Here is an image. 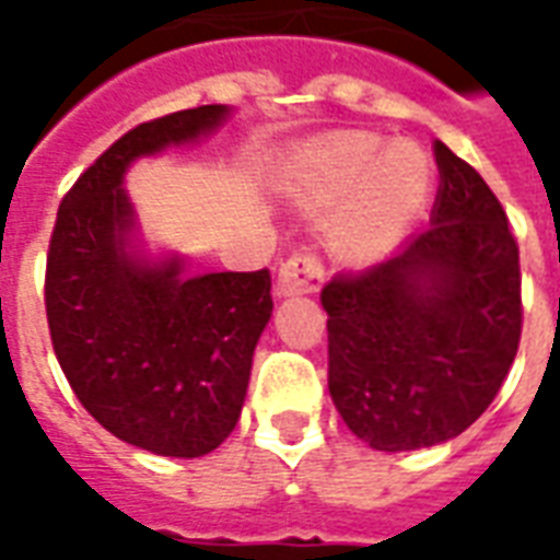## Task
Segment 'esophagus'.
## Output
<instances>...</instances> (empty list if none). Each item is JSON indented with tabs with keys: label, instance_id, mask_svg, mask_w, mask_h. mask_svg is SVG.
I'll list each match as a JSON object with an SVG mask.
<instances>
[{
	"label": "esophagus",
	"instance_id": "1",
	"mask_svg": "<svg viewBox=\"0 0 560 560\" xmlns=\"http://www.w3.org/2000/svg\"><path fill=\"white\" fill-rule=\"evenodd\" d=\"M320 284H324L320 260L312 252H300L281 264L279 279H276V296H303V293H315Z\"/></svg>",
	"mask_w": 560,
	"mask_h": 560
}]
</instances>
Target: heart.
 Wrapping results in <instances>:
<instances>
[{
	"label": "heart",
	"mask_w": 560,
	"mask_h": 560,
	"mask_svg": "<svg viewBox=\"0 0 560 560\" xmlns=\"http://www.w3.org/2000/svg\"><path fill=\"white\" fill-rule=\"evenodd\" d=\"M432 185V155L420 143H384L369 131H345L300 149L281 176L284 197L303 212L341 207L329 245L348 267H369L387 255L420 219Z\"/></svg>",
	"instance_id": "obj_1"
}]
</instances>
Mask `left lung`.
I'll use <instances>...</instances> for the list:
<instances>
[{"label":"left lung","mask_w":560,"mask_h":560,"mask_svg":"<svg viewBox=\"0 0 560 560\" xmlns=\"http://www.w3.org/2000/svg\"><path fill=\"white\" fill-rule=\"evenodd\" d=\"M434 161L429 228L387 264L320 291L332 405L384 453L465 432L498 396L522 336L518 245L504 209L441 140Z\"/></svg>","instance_id":"obj_1"}]
</instances>
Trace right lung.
Instances as JSON below:
<instances>
[{"mask_svg": "<svg viewBox=\"0 0 560 560\" xmlns=\"http://www.w3.org/2000/svg\"><path fill=\"white\" fill-rule=\"evenodd\" d=\"M231 116L203 104L131 128L68 191L47 252L44 303L68 384L107 432L155 456H207L240 422L272 279L191 276L185 255H152L126 173Z\"/></svg>", "mask_w": 560, "mask_h": 560, "instance_id": "obj_1", "label": "right lung"}]
</instances>
